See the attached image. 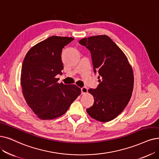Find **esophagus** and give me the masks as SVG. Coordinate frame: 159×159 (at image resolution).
<instances>
[{"instance_id": "obj_1", "label": "esophagus", "mask_w": 159, "mask_h": 159, "mask_svg": "<svg viewBox=\"0 0 159 159\" xmlns=\"http://www.w3.org/2000/svg\"><path fill=\"white\" fill-rule=\"evenodd\" d=\"M81 94H87L88 93V89L86 87H83L81 89Z\"/></svg>"}]
</instances>
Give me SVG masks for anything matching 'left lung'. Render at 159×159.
<instances>
[{"label": "left lung", "mask_w": 159, "mask_h": 159, "mask_svg": "<svg viewBox=\"0 0 159 159\" xmlns=\"http://www.w3.org/2000/svg\"><path fill=\"white\" fill-rule=\"evenodd\" d=\"M79 43L91 52L94 71L99 74L97 89L88 90L94 101L87 112L98 121H110L129 102L134 87L132 66L123 51L109 36L85 38Z\"/></svg>", "instance_id": "obj_1"}]
</instances>
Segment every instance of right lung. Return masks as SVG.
<instances>
[{"label":"right lung","instance_id":"add662e5","mask_svg":"<svg viewBox=\"0 0 159 159\" xmlns=\"http://www.w3.org/2000/svg\"><path fill=\"white\" fill-rule=\"evenodd\" d=\"M72 37L52 36L31 48L21 68V85L27 104L40 119H53L65 114L81 94L75 85L59 84L62 75V48Z\"/></svg>","mask_w":159,"mask_h":159}]
</instances>
